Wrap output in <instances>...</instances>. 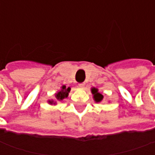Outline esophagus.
<instances>
[{"label": "esophagus", "mask_w": 155, "mask_h": 155, "mask_svg": "<svg viewBox=\"0 0 155 155\" xmlns=\"http://www.w3.org/2000/svg\"><path fill=\"white\" fill-rule=\"evenodd\" d=\"M78 86L80 87L81 89H83V88H84V86H85V84L84 83H81V84H78Z\"/></svg>", "instance_id": "obj_1"}]
</instances>
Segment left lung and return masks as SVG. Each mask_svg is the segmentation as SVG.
I'll list each match as a JSON object with an SVG mask.
<instances>
[{"mask_svg": "<svg viewBox=\"0 0 155 155\" xmlns=\"http://www.w3.org/2000/svg\"><path fill=\"white\" fill-rule=\"evenodd\" d=\"M91 93H92L93 95V99H94V101H95L96 103H100V102L103 101L104 96H103L101 93L98 92V89H97V88H95V87H92V88L91 89Z\"/></svg>", "mask_w": 155, "mask_h": 155, "instance_id": "8db88e82", "label": "left lung"}]
</instances>
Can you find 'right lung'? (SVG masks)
<instances>
[{
  "label": "right lung",
  "instance_id": "obj_1",
  "mask_svg": "<svg viewBox=\"0 0 155 155\" xmlns=\"http://www.w3.org/2000/svg\"><path fill=\"white\" fill-rule=\"evenodd\" d=\"M71 91V88L66 87L65 85L61 86V90H59L58 92L55 93V98L56 100H48V104L51 105H56L58 101H62L63 99L67 98L69 96V92Z\"/></svg>",
  "mask_w": 155,
  "mask_h": 155
}]
</instances>
